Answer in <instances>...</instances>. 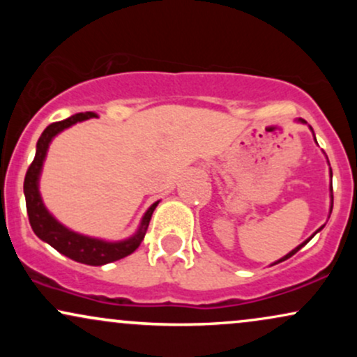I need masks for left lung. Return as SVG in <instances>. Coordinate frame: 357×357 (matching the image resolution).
I'll return each mask as SVG.
<instances>
[{
  "mask_svg": "<svg viewBox=\"0 0 357 357\" xmlns=\"http://www.w3.org/2000/svg\"><path fill=\"white\" fill-rule=\"evenodd\" d=\"M298 121H301V122H302V124H307V122L304 121V119H298ZM310 130H312V127H310ZM314 139H315V136H314ZM315 142H317V141H315ZM331 178H333V169H331ZM331 191H333V186H331ZM331 199H333V196H331ZM331 211H333V202H331ZM321 230H322V227H321V228H319V230H317V231H321ZM317 231H315V233H317ZM315 233H314V235H315ZM314 235H312V236H314ZM312 236H310V238H312ZM310 238H309V240H305V241H304V243H301V245H298V247H297V248H294V250H292V252H290V253H287V255H285V257H282V258H280V260H277V261H275V264H272V265H277V264H280V261H284V260H287V258H290V257H292V255H296V253L298 252V250H301L302 247H304V245H305V243H309V241H310Z\"/></svg>",
  "mask_w": 357,
  "mask_h": 357,
  "instance_id": "obj_1",
  "label": "left lung"
}]
</instances>
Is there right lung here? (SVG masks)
Wrapping results in <instances>:
<instances>
[{"instance_id":"obj_1","label":"right lung","mask_w":357,"mask_h":357,"mask_svg":"<svg viewBox=\"0 0 357 357\" xmlns=\"http://www.w3.org/2000/svg\"><path fill=\"white\" fill-rule=\"evenodd\" d=\"M92 117H97V114L80 112L65 119V121L53 122V124H50L43 130L38 142H36V153L33 162L28 167L26 176H24L23 191L24 199H26V211L28 220H30L31 225V230L35 231V235L38 236L40 240L47 241V243L55 248L56 252L72 258V260L80 261V264L85 265H93V267H100V265L110 264V261L121 260V258L130 255V253L141 245V241L144 240L146 236L147 227H149L151 216H153V211L155 210L159 202L151 204L149 210L144 213L139 230L134 233L130 238L122 241H104L99 238H90V236L68 230V228L63 227L60 221L53 218V215H50V211L45 208L42 196H40L38 181L52 139L55 137L56 134H60L61 130L77 124V122L87 121V119Z\"/></svg>"}]
</instances>
